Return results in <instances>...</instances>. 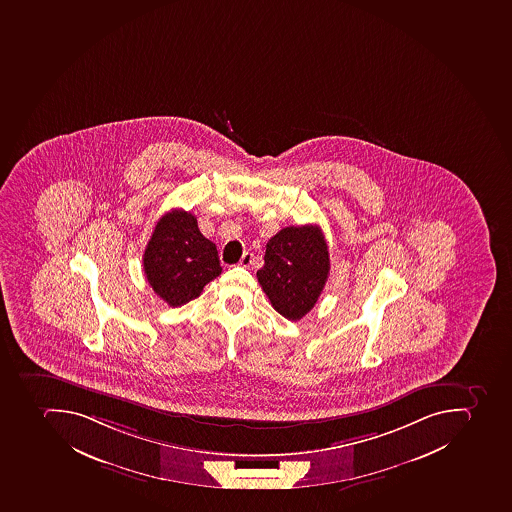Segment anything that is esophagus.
<instances>
[{
  "label": "esophagus",
  "instance_id": "esophagus-1",
  "mask_svg": "<svg viewBox=\"0 0 512 512\" xmlns=\"http://www.w3.org/2000/svg\"><path fill=\"white\" fill-rule=\"evenodd\" d=\"M252 262H254V255L250 254V252H246V254L242 255L239 265H241L242 268H249Z\"/></svg>",
  "mask_w": 512,
  "mask_h": 512
}]
</instances>
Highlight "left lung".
<instances>
[{
  "mask_svg": "<svg viewBox=\"0 0 512 512\" xmlns=\"http://www.w3.org/2000/svg\"><path fill=\"white\" fill-rule=\"evenodd\" d=\"M329 270L323 231L315 225L287 226L266 244L265 265L257 278L274 310L299 321L318 302Z\"/></svg>",
  "mask_w": 512,
  "mask_h": 512,
  "instance_id": "obj_1",
  "label": "left lung"
}]
</instances>
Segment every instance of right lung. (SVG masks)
<instances>
[{
	"mask_svg": "<svg viewBox=\"0 0 512 512\" xmlns=\"http://www.w3.org/2000/svg\"><path fill=\"white\" fill-rule=\"evenodd\" d=\"M143 265L152 291L170 307L196 299L221 273L217 247L199 231L193 213L180 209L157 221Z\"/></svg>",
	"mask_w": 512,
	"mask_h": 512,
	"instance_id": "obj_1",
	"label": "right lung"
}]
</instances>
